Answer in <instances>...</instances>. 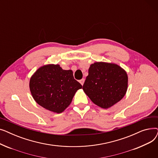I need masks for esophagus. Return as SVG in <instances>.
<instances>
[{
  "label": "esophagus",
  "instance_id": "34e87169",
  "mask_svg": "<svg viewBox=\"0 0 158 158\" xmlns=\"http://www.w3.org/2000/svg\"><path fill=\"white\" fill-rule=\"evenodd\" d=\"M85 79H81L80 80V83L82 85V86H83V85H84V82H85Z\"/></svg>",
  "mask_w": 158,
  "mask_h": 158
}]
</instances>
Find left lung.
<instances>
[{"mask_svg": "<svg viewBox=\"0 0 158 158\" xmlns=\"http://www.w3.org/2000/svg\"><path fill=\"white\" fill-rule=\"evenodd\" d=\"M127 88L125 70L117 64L99 61L90 64L82 89L95 105L108 109L122 100Z\"/></svg>", "mask_w": 158, "mask_h": 158, "instance_id": "left-lung-1", "label": "left lung"}]
</instances>
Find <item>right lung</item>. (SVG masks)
<instances>
[{
    "label": "right lung",
    "instance_id": "add662e5",
    "mask_svg": "<svg viewBox=\"0 0 158 158\" xmlns=\"http://www.w3.org/2000/svg\"><path fill=\"white\" fill-rule=\"evenodd\" d=\"M82 88L74 79L72 70H63L58 64L40 66L29 81L30 92L35 102L56 113L67 108L77 91Z\"/></svg>",
    "mask_w": 158,
    "mask_h": 158
}]
</instances>
